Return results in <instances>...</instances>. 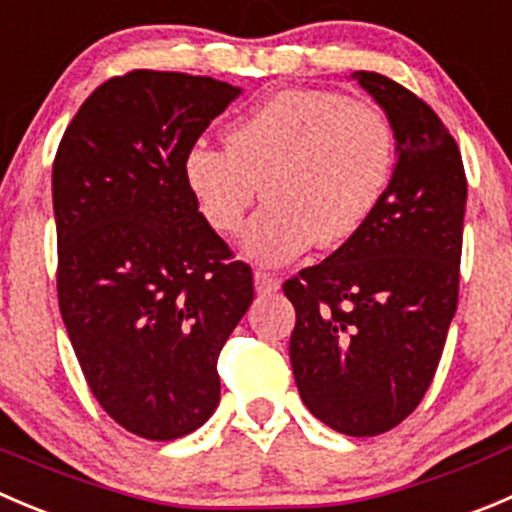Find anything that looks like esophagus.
Instances as JSON below:
<instances>
[{"label": "esophagus", "mask_w": 512, "mask_h": 512, "mask_svg": "<svg viewBox=\"0 0 512 512\" xmlns=\"http://www.w3.org/2000/svg\"><path fill=\"white\" fill-rule=\"evenodd\" d=\"M255 290H257V295H270V292L280 290V280H277V277H272L270 272L257 270L255 272Z\"/></svg>", "instance_id": "obj_1"}]
</instances>
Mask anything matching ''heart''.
<instances>
[{"label": "heart", "instance_id": "obj_1", "mask_svg": "<svg viewBox=\"0 0 512 512\" xmlns=\"http://www.w3.org/2000/svg\"><path fill=\"white\" fill-rule=\"evenodd\" d=\"M393 170L388 117L322 89L272 94L230 124L227 147L197 140L182 162L187 190L217 232L237 230L265 192L270 202L240 237L242 255L265 267L312 245L350 242L380 207Z\"/></svg>", "mask_w": 512, "mask_h": 512}]
</instances>
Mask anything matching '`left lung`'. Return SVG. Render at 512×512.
Wrapping results in <instances>:
<instances>
[{
  "label": "left lung",
  "instance_id": "1",
  "mask_svg": "<svg viewBox=\"0 0 512 512\" xmlns=\"http://www.w3.org/2000/svg\"><path fill=\"white\" fill-rule=\"evenodd\" d=\"M395 132V170L375 215L320 265L285 282L302 403L352 438L403 423L433 382L458 310L468 182L438 114L377 72H352Z\"/></svg>",
  "mask_w": 512,
  "mask_h": 512
}]
</instances>
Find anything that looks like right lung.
<instances>
[{
    "label": "right lung",
    "mask_w": 512,
    "mask_h": 512,
    "mask_svg": "<svg viewBox=\"0 0 512 512\" xmlns=\"http://www.w3.org/2000/svg\"><path fill=\"white\" fill-rule=\"evenodd\" d=\"M242 87L137 72L94 89L52 167L57 292L89 390L147 440H177L220 405L217 357L250 307L245 262L197 210L185 152Z\"/></svg>",
    "instance_id": "1"
}]
</instances>
